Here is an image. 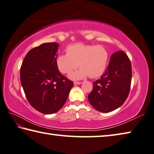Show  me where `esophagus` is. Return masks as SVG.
I'll return each mask as SVG.
<instances>
[{"label":"esophagus","instance_id":"obj_1","mask_svg":"<svg viewBox=\"0 0 154 154\" xmlns=\"http://www.w3.org/2000/svg\"><path fill=\"white\" fill-rule=\"evenodd\" d=\"M82 82H79V81H74V85H80Z\"/></svg>","mask_w":154,"mask_h":154}]
</instances>
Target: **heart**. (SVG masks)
<instances>
[{
    "label": "heart",
    "mask_w": 154,
    "mask_h": 154,
    "mask_svg": "<svg viewBox=\"0 0 154 154\" xmlns=\"http://www.w3.org/2000/svg\"><path fill=\"white\" fill-rule=\"evenodd\" d=\"M65 51L66 54L57 57L56 65L63 74H69L79 65V70L69 75L71 79L79 80L88 75L93 79L97 78L107 68L109 54L102 45L75 43L67 46Z\"/></svg>",
    "instance_id": "obj_1"
}]
</instances>
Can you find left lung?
I'll use <instances>...</instances> for the list:
<instances>
[{
	"mask_svg": "<svg viewBox=\"0 0 154 154\" xmlns=\"http://www.w3.org/2000/svg\"><path fill=\"white\" fill-rule=\"evenodd\" d=\"M131 65L122 51L111 56L106 71L100 79L93 82L88 95L89 103L100 112L108 113L123 104L128 98L131 82Z\"/></svg>",
	"mask_w": 154,
	"mask_h": 154,
	"instance_id": "obj_1",
	"label": "left lung"
}]
</instances>
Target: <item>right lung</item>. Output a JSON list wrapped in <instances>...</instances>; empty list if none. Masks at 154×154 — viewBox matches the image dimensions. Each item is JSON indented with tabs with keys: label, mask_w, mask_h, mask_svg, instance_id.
<instances>
[{
	"label": "right lung",
	"mask_w": 154,
	"mask_h": 154,
	"mask_svg": "<svg viewBox=\"0 0 154 154\" xmlns=\"http://www.w3.org/2000/svg\"><path fill=\"white\" fill-rule=\"evenodd\" d=\"M57 43H43L30 50L20 67V83L31 106L52 114L65 105L73 81L60 73L56 65Z\"/></svg>",
	"instance_id": "obj_1"
}]
</instances>
